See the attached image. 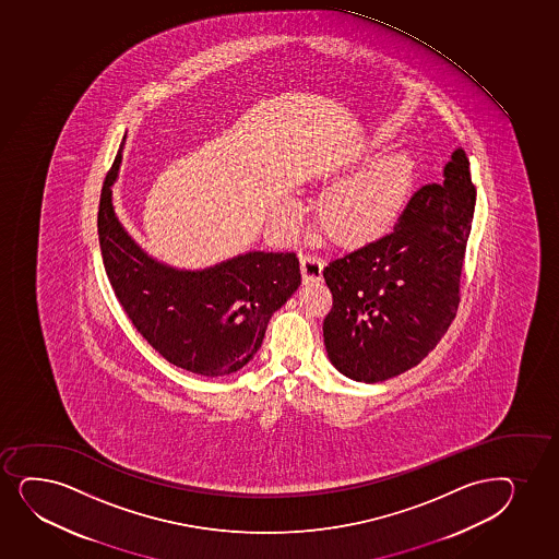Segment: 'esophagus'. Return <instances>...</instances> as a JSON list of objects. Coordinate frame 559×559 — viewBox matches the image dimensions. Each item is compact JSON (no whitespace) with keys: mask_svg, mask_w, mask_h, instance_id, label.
Returning <instances> with one entry per match:
<instances>
[{"mask_svg":"<svg viewBox=\"0 0 559 559\" xmlns=\"http://www.w3.org/2000/svg\"><path fill=\"white\" fill-rule=\"evenodd\" d=\"M300 269H302V277L306 282H317L322 277L324 261L313 251H304L300 253Z\"/></svg>","mask_w":559,"mask_h":559,"instance_id":"obj_1","label":"esophagus"}]
</instances>
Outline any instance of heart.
Returning <instances> with one entry per match:
<instances>
[{
    "label": "heart",
    "mask_w": 559,
    "mask_h": 559,
    "mask_svg": "<svg viewBox=\"0 0 559 559\" xmlns=\"http://www.w3.org/2000/svg\"><path fill=\"white\" fill-rule=\"evenodd\" d=\"M414 179L416 164L411 154H385L326 192L321 201L322 222L345 245L374 242L397 225L411 200Z\"/></svg>",
    "instance_id": "1"
}]
</instances>
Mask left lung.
<instances>
[{"label":"left lung","instance_id":"obj_1","mask_svg":"<svg viewBox=\"0 0 559 559\" xmlns=\"http://www.w3.org/2000/svg\"><path fill=\"white\" fill-rule=\"evenodd\" d=\"M475 187L455 148L440 185L412 195L390 235L328 263V358L358 382H384L417 366L455 319Z\"/></svg>","mask_w":559,"mask_h":559}]
</instances>
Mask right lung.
I'll use <instances>...</instances> for the list:
<instances>
[{
	"mask_svg": "<svg viewBox=\"0 0 559 559\" xmlns=\"http://www.w3.org/2000/svg\"><path fill=\"white\" fill-rule=\"evenodd\" d=\"M121 151L98 206L104 269L117 300L169 364L209 379L242 369L261 347L270 317L302 282L296 253L248 251L203 270L156 261L135 245L114 209Z\"/></svg>",
	"mask_w": 559,
	"mask_h": 559,
	"instance_id": "add662e5",
	"label": "right lung"
}]
</instances>
